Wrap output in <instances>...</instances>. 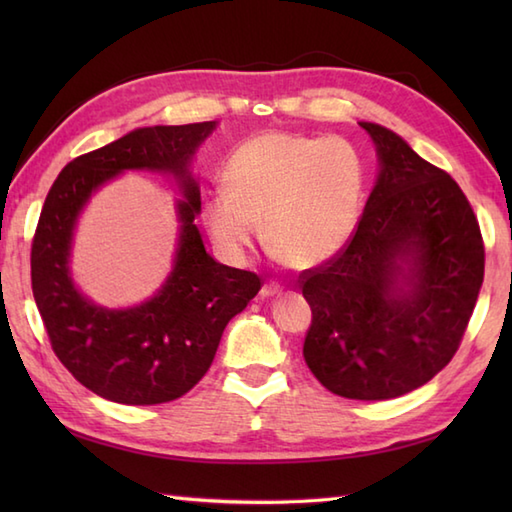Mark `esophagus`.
I'll list each match as a JSON object with an SVG mask.
<instances>
[{
	"instance_id": "34e87169",
	"label": "esophagus",
	"mask_w": 512,
	"mask_h": 512,
	"mask_svg": "<svg viewBox=\"0 0 512 512\" xmlns=\"http://www.w3.org/2000/svg\"><path fill=\"white\" fill-rule=\"evenodd\" d=\"M279 292H281V286H279V284H275V281H266V284L262 286V290H259V297H262V299H270V297L279 295Z\"/></svg>"
}]
</instances>
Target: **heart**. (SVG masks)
<instances>
[{"instance_id":"1","label":"heart","mask_w":512,"mask_h":512,"mask_svg":"<svg viewBox=\"0 0 512 512\" xmlns=\"http://www.w3.org/2000/svg\"><path fill=\"white\" fill-rule=\"evenodd\" d=\"M226 191L204 206V226L228 262H244L262 239L295 268L330 262L361 220L367 167L350 140L268 132L233 151Z\"/></svg>"}]
</instances>
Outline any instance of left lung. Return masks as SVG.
Returning a JSON list of instances; mask_svg holds the SVG:
<instances>
[{"instance_id":"left-lung-1","label":"left lung","mask_w":512,"mask_h":512,"mask_svg":"<svg viewBox=\"0 0 512 512\" xmlns=\"http://www.w3.org/2000/svg\"><path fill=\"white\" fill-rule=\"evenodd\" d=\"M361 127L380 171L347 246L301 273L312 310L303 358L336 396L389 400L429 383L458 352L484 281V242L447 171L391 129Z\"/></svg>"}]
</instances>
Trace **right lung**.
<instances>
[{
  "label": "right lung",
  "mask_w": 512,
  "mask_h": 512,
  "mask_svg": "<svg viewBox=\"0 0 512 512\" xmlns=\"http://www.w3.org/2000/svg\"><path fill=\"white\" fill-rule=\"evenodd\" d=\"M215 121L140 127L74 158L54 180L32 239V295L63 367L96 396L121 405H160L187 394L211 367L222 332L262 281L206 253L195 226L200 187L189 165ZM127 168L171 172L181 237L174 268L157 295L134 309L110 311L83 298L69 275L75 220L91 193Z\"/></svg>",
  "instance_id": "right-lung-1"
}]
</instances>
